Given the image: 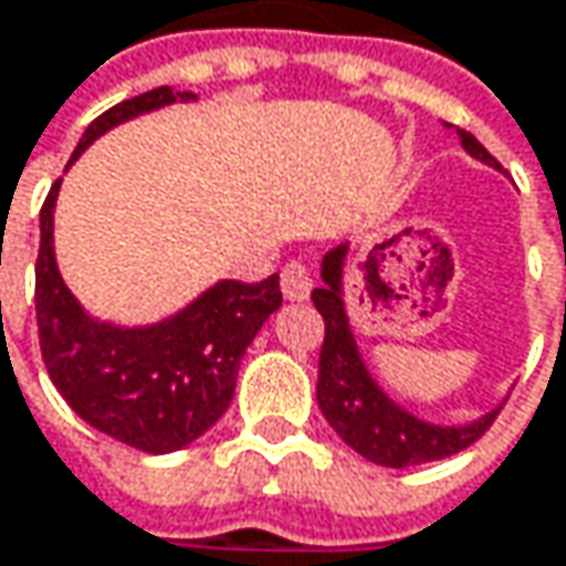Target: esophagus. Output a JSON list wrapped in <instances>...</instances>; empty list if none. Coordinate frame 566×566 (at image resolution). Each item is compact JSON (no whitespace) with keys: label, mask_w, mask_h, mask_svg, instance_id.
I'll use <instances>...</instances> for the list:
<instances>
[{"label":"esophagus","mask_w":566,"mask_h":566,"mask_svg":"<svg viewBox=\"0 0 566 566\" xmlns=\"http://www.w3.org/2000/svg\"><path fill=\"white\" fill-rule=\"evenodd\" d=\"M282 291L287 301H304L311 294V272L304 262H287L282 269Z\"/></svg>","instance_id":"34e87169"}]
</instances>
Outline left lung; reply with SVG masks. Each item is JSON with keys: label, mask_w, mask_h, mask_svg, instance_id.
<instances>
[{"label": "left lung", "mask_w": 566, "mask_h": 566, "mask_svg": "<svg viewBox=\"0 0 566 566\" xmlns=\"http://www.w3.org/2000/svg\"><path fill=\"white\" fill-rule=\"evenodd\" d=\"M463 148L499 168V161L480 145L476 135L460 129ZM343 259L346 245H336L324 255V284L311 291L314 307L324 317V346H321V366H317V405L324 418L331 421L336 434L343 437L356 453L379 467H418L434 463L443 457H453L476 443L495 421L499 408L486 418L467 424V428H437L428 421H418L405 408H398L382 388L373 382L356 339L349 334L343 297H339V279H343Z\"/></svg>", "instance_id": "1"}]
</instances>
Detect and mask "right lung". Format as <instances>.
I'll use <instances>...</instances> for the list:
<instances>
[{
    "mask_svg": "<svg viewBox=\"0 0 566 566\" xmlns=\"http://www.w3.org/2000/svg\"><path fill=\"white\" fill-rule=\"evenodd\" d=\"M193 99L171 86L148 90L106 109L83 132L80 151L106 129L138 113ZM41 207L34 262V314L41 359L54 388L80 418L145 453H171L197 440L230 408L239 363L272 311L282 307L279 275L262 282H220L165 324L119 331L90 321L54 262V200Z\"/></svg>",
    "mask_w": 566,
    "mask_h": 566,
    "instance_id": "1",
    "label": "right lung"
}]
</instances>
